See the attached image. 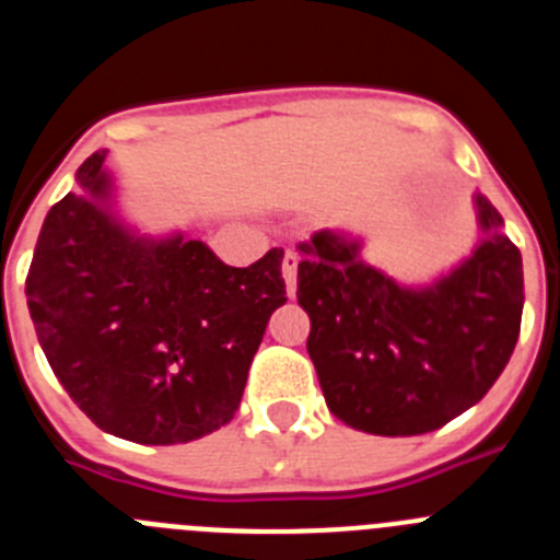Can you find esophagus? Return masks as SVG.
Here are the masks:
<instances>
[{
    "label": "esophagus",
    "instance_id": "1",
    "mask_svg": "<svg viewBox=\"0 0 560 560\" xmlns=\"http://www.w3.org/2000/svg\"><path fill=\"white\" fill-rule=\"evenodd\" d=\"M296 264H300V255L296 252H285L283 255V280L289 296L296 294Z\"/></svg>",
    "mask_w": 560,
    "mask_h": 560
}]
</instances>
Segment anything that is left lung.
Here are the masks:
<instances>
[{
	"mask_svg": "<svg viewBox=\"0 0 560 560\" xmlns=\"http://www.w3.org/2000/svg\"><path fill=\"white\" fill-rule=\"evenodd\" d=\"M482 237L429 285H404L361 260V241L319 230L300 244L296 300L330 412L368 434L412 438L446 427L502 375L524 308L522 255L482 192Z\"/></svg>",
	"mask_w": 560,
	"mask_h": 560,
	"instance_id": "obj_1",
	"label": "left lung"
}]
</instances>
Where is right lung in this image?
Here are the masks:
<instances>
[{"label": "right lung", "mask_w": 560, "mask_h": 560, "mask_svg": "<svg viewBox=\"0 0 560 560\" xmlns=\"http://www.w3.org/2000/svg\"><path fill=\"white\" fill-rule=\"evenodd\" d=\"M106 151L44 219L27 271L49 368L114 438L173 446L230 423L266 323L285 303L283 249L246 269L205 241L140 235L114 212Z\"/></svg>", "instance_id": "1"}]
</instances>
